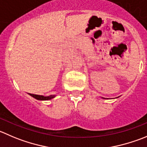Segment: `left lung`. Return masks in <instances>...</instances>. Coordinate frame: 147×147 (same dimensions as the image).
Instances as JSON below:
<instances>
[{
    "label": "left lung",
    "mask_w": 147,
    "mask_h": 147,
    "mask_svg": "<svg viewBox=\"0 0 147 147\" xmlns=\"http://www.w3.org/2000/svg\"><path fill=\"white\" fill-rule=\"evenodd\" d=\"M117 98H119V97H117ZM103 98V99H105V98Z\"/></svg>",
    "instance_id": "left-lung-1"
}]
</instances>
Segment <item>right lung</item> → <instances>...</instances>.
<instances>
[{"instance_id": "obj_1", "label": "right lung", "mask_w": 147, "mask_h": 147, "mask_svg": "<svg viewBox=\"0 0 147 147\" xmlns=\"http://www.w3.org/2000/svg\"><path fill=\"white\" fill-rule=\"evenodd\" d=\"M28 95H31V97L34 98L35 99L38 100H49L55 98L56 95H51L49 96H44V95H35V94H31L28 93Z\"/></svg>"}]
</instances>
